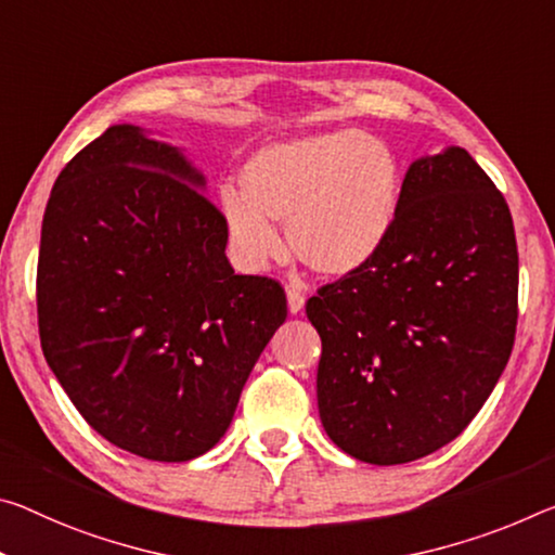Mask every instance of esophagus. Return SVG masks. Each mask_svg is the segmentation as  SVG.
I'll list each match as a JSON object with an SVG mask.
<instances>
[{
  "mask_svg": "<svg viewBox=\"0 0 555 555\" xmlns=\"http://www.w3.org/2000/svg\"><path fill=\"white\" fill-rule=\"evenodd\" d=\"M286 304H288V313H298V311H301L304 304H306V296L301 294V288L288 286V288H286Z\"/></svg>",
  "mask_w": 555,
  "mask_h": 555,
  "instance_id": "obj_1",
  "label": "esophagus"
}]
</instances>
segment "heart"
<instances>
[{
	"label": "heart",
	"instance_id": "heart-1",
	"mask_svg": "<svg viewBox=\"0 0 555 555\" xmlns=\"http://www.w3.org/2000/svg\"><path fill=\"white\" fill-rule=\"evenodd\" d=\"M219 215L246 269L281 257L286 224L296 257L323 276H353L377 259L402 202V165L388 140L360 130L288 138L254 153Z\"/></svg>",
	"mask_w": 555,
	"mask_h": 555
}]
</instances>
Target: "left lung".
I'll use <instances>...</instances> for the list:
<instances>
[{"label":"left lung","instance_id":"8db88e82","mask_svg":"<svg viewBox=\"0 0 555 555\" xmlns=\"http://www.w3.org/2000/svg\"><path fill=\"white\" fill-rule=\"evenodd\" d=\"M323 429L367 464H404L464 433L508 363L518 251L508 205L464 147L408 167L385 249L319 288Z\"/></svg>","mask_w":555,"mask_h":555}]
</instances>
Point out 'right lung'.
Segmentation results:
<instances>
[{
    "label": "right lung",
    "mask_w": 555,
    "mask_h": 555,
    "mask_svg": "<svg viewBox=\"0 0 555 555\" xmlns=\"http://www.w3.org/2000/svg\"><path fill=\"white\" fill-rule=\"evenodd\" d=\"M180 147L111 126L54 182L41 222V350L95 433L155 462L222 439L286 321L279 281L234 274L222 215Z\"/></svg>",
    "instance_id": "1"
}]
</instances>
